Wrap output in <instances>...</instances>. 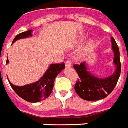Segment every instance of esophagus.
Returning a JSON list of instances; mask_svg holds the SVG:
<instances>
[{
	"mask_svg": "<svg viewBox=\"0 0 128 128\" xmlns=\"http://www.w3.org/2000/svg\"><path fill=\"white\" fill-rule=\"evenodd\" d=\"M65 66L68 67V68H69V67L71 66V62L70 61L66 62V63H65Z\"/></svg>",
	"mask_w": 128,
	"mask_h": 128,
	"instance_id": "34e87169",
	"label": "esophagus"
}]
</instances>
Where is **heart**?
<instances>
[{"mask_svg": "<svg viewBox=\"0 0 128 128\" xmlns=\"http://www.w3.org/2000/svg\"><path fill=\"white\" fill-rule=\"evenodd\" d=\"M84 40H85V38L84 36H82L78 39V42H79V43H82V42H83ZM92 44H93V41H92V40L91 41H90V42H89V46H91Z\"/></svg>", "mask_w": 128, "mask_h": 128, "instance_id": "1", "label": "heart"}]
</instances>
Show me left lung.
Wrapping results in <instances>:
<instances>
[{"mask_svg": "<svg viewBox=\"0 0 128 128\" xmlns=\"http://www.w3.org/2000/svg\"><path fill=\"white\" fill-rule=\"evenodd\" d=\"M112 49L114 53L113 64L115 70L106 78H99L92 74L88 68V64L84 62L80 65H74L79 75V80L75 86V90L82 99L87 101H97L104 99L110 94L118 82L121 73L119 49L115 40L111 37Z\"/></svg>", "mask_w": 128, "mask_h": 128, "instance_id": "left-lung-1", "label": "left lung"}]
</instances>
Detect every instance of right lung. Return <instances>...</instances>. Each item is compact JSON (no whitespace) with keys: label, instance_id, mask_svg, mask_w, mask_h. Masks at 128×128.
Returning <instances> with one entry per match:
<instances>
[{"label":"right lung","instance_id":"right-lung-1","mask_svg":"<svg viewBox=\"0 0 128 128\" xmlns=\"http://www.w3.org/2000/svg\"><path fill=\"white\" fill-rule=\"evenodd\" d=\"M33 30L30 29L29 31L22 32L18 34L15 37L12 42L14 44L16 41L20 39H24L32 36ZM10 62L7 59L6 64ZM64 69V64H50L39 80L34 83L26 84L24 86H16L13 84L9 80L10 86L18 96L25 101L32 103H36L46 99L49 96L53 90L54 86V82L57 75L60 73L62 70ZM8 79V78H7Z\"/></svg>","mask_w":128,"mask_h":128}]
</instances>
